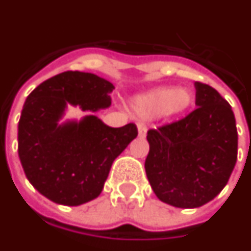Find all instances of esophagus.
Wrapping results in <instances>:
<instances>
[{"label": "esophagus", "instance_id": "obj_1", "mask_svg": "<svg viewBox=\"0 0 251 251\" xmlns=\"http://www.w3.org/2000/svg\"><path fill=\"white\" fill-rule=\"evenodd\" d=\"M147 133V127L145 124H138V135L139 138H145Z\"/></svg>", "mask_w": 251, "mask_h": 251}]
</instances>
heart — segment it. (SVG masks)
Masks as SVG:
<instances>
[{
	"label": "heart",
	"mask_w": 251,
	"mask_h": 251,
	"mask_svg": "<svg viewBox=\"0 0 251 251\" xmlns=\"http://www.w3.org/2000/svg\"><path fill=\"white\" fill-rule=\"evenodd\" d=\"M194 102L192 93L184 88H156L138 96L134 100V108L145 117L177 116L184 113Z\"/></svg>",
	"instance_id": "heart-1"
}]
</instances>
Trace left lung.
Here are the masks:
<instances>
[{
    "label": "left lung",
    "instance_id": "1",
    "mask_svg": "<svg viewBox=\"0 0 251 251\" xmlns=\"http://www.w3.org/2000/svg\"><path fill=\"white\" fill-rule=\"evenodd\" d=\"M198 108L179 121L147 131V179L160 201L199 208L226 185L237 162L236 118L215 88L196 81Z\"/></svg>",
    "mask_w": 251,
    "mask_h": 251
}]
</instances>
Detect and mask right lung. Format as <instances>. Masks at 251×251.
Instances as JSON below:
<instances>
[{
	"instance_id": "obj_1",
	"label": "right lung",
	"mask_w": 251,
	"mask_h": 251,
	"mask_svg": "<svg viewBox=\"0 0 251 251\" xmlns=\"http://www.w3.org/2000/svg\"><path fill=\"white\" fill-rule=\"evenodd\" d=\"M110 81L67 71L27 96L18 122V155L32 187L62 205H81L104 188L112 163L138 135L137 126L110 127L96 116L59 124L67 104L96 112L110 106Z\"/></svg>"
}]
</instances>
